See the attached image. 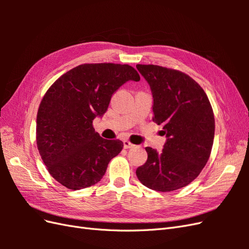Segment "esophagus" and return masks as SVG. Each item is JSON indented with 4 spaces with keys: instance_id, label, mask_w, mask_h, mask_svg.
<instances>
[{
    "instance_id": "34e87169",
    "label": "esophagus",
    "mask_w": 249,
    "mask_h": 249,
    "mask_svg": "<svg viewBox=\"0 0 249 249\" xmlns=\"http://www.w3.org/2000/svg\"><path fill=\"white\" fill-rule=\"evenodd\" d=\"M135 145L133 144V143H131L130 141H127V140H124V148H133Z\"/></svg>"
}]
</instances>
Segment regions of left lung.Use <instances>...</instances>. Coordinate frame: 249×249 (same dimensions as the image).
<instances>
[{
	"label": "left lung",
	"instance_id": "8db88e82",
	"mask_svg": "<svg viewBox=\"0 0 249 249\" xmlns=\"http://www.w3.org/2000/svg\"><path fill=\"white\" fill-rule=\"evenodd\" d=\"M136 67L152 90L153 120L163 125L167 137L161 153L145 147L147 160L137 168V178L156 191L180 189L198 177L210 158L215 133L212 106L188 74L153 64Z\"/></svg>",
	"mask_w": 249,
	"mask_h": 249
}]
</instances>
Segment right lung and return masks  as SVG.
I'll return each instance as SVG.
<instances>
[{
    "label": "right lung",
    "mask_w": 249,
    "mask_h": 249,
    "mask_svg": "<svg viewBox=\"0 0 249 249\" xmlns=\"http://www.w3.org/2000/svg\"><path fill=\"white\" fill-rule=\"evenodd\" d=\"M139 80L137 71L127 64H82L49 88L37 113L36 141L57 182L71 190L100 182L124 143L102 138L92 122L106 113L120 86Z\"/></svg>",
    "instance_id": "add662e5"
}]
</instances>
